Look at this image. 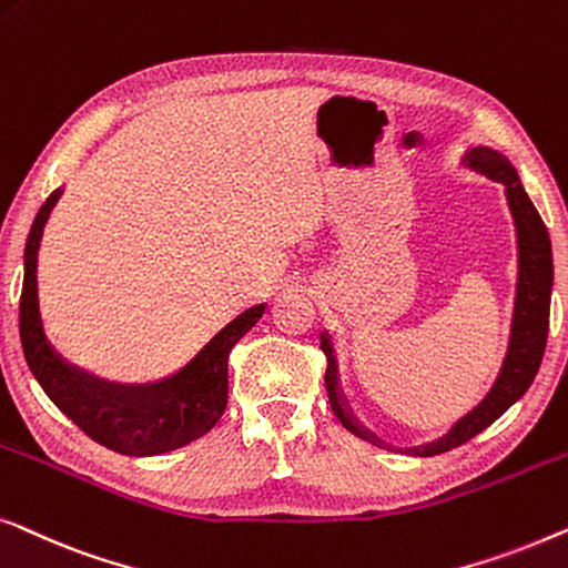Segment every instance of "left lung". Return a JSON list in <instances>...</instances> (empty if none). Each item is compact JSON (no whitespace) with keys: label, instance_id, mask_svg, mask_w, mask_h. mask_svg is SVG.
<instances>
[{"label":"left lung","instance_id":"obj_1","mask_svg":"<svg viewBox=\"0 0 568 568\" xmlns=\"http://www.w3.org/2000/svg\"><path fill=\"white\" fill-rule=\"evenodd\" d=\"M468 166H474L486 178L494 182H501L507 187V201L509 211L515 215L517 226V246H520V275H517V298H515V316H513V334H509V347L507 357L501 363V371L497 375L489 394L474 412H468L460 422H455V427L440 440L414 447V455H440L453 450L463 443H468L470 437H476L481 429H486L491 422H497L517 398H520L538 373L542 353H546V339H548V314H550V285H554V257H550V239L548 229L542 223L540 213L535 211L530 197H527L520 178H517L515 166L507 162V156H501L499 151L478 146L466 156ZM322 353L326 355V396H329L332 412L337 414L342 427L361 437L365 443L381 445L375 435L367 433L355 422L353 414L347 409L345 396L339 388V375H337V361H334L332 342L326 334H322Z\"/></svg>","mask_w":568,"mask_h":568}]
</instances>
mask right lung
<instances>
[{
    "mask_svg": "<svg viewBox=\"0 0 568 568\" xmlns=\"http://www.w3.org/2000/svg\"><path fill=\"white\" fill-rule=\"evenodd\" d=\"M53 190L38 211L26 244L20 295V342L26 361L48 398L94 443L121 455L178 450L211 433L229 402V353L265 314L254 306L215 334L178 375L151 386H115L71 367L48 345L38 314V244L48 213L59 201Z\"/></svg>",
    "mask_w": 568,
    "mask_h": 568,
    "instance_id": "add662e5",
    "label": "right lung"
}]
</instances>
